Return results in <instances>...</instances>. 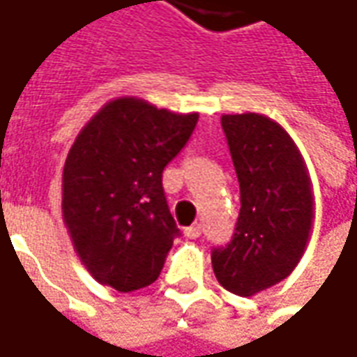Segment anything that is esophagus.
<instances>
[{
	"instance_id": "obj_1",
	"label": "esophagus",
	"mask_w": 357,
	"mask_h": 357,
	"mask_svg": "<svg viewBox=\"0 0 357 357\" xmlns=\"http://www.w3.org/2000/svg\"><path fill=\"white\" fill-rule=\"evenodd\" d=\"M200 234H202V227H200V225H195V227L185 228L186 238H199Z\"/></svg>"
}]
</instances>
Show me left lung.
<instances>
[{
	"label": "left lung",
	"instance_id": "obj_1",
	"mask_svg": "<svg viewBox=\"0 0 357 357\" xmlns=\"http://www.w3.org/2000/svg\"><path fill=\"white\" fill-rule=\"evenodd\" d=\"M240 185L232 242L213 250L222 288L250 298L292 274L308 246L314 192L308 167L288 130L260 113L222 115Z\"/></svg>",
	"mask_w": 357,
	"mask_h": 357
}]
</instances>
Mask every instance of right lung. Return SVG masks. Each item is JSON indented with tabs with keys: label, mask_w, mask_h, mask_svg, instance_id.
<instances>
[{
	"label": "right lung",
	"mask_w": 357,
	"mask_h": 357,
	"mask_svg": "<svg viewBox=\"0 0 357 357\" xmlns=\"http://www.w3.org/2000/svg\"><path fill=\"white\" fill-rule=\"evenodd\" d=\"M197 121L199 113L117 97L79 130L63 167V222L81 264L99 284L135 292L158 278L178 234L162 171Z\"/></svg>",
	"instance_id": "right-lung-1"
}]
</instances>
